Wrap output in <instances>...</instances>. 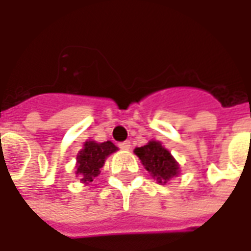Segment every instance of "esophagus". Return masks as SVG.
Returning <instances> with one entry per match:
<instances>
[{
	"instance_id": "obj_1",
	"label": "esophagus",
	"mask_w": 251,
	"mask_h": 251,
	"mask_svg": "<svg viewBox=\"0 0 251 251\" xmlns=\"http://www.w3.org/2000/svg\"><path fill=\"white\" fill-rule=\"evenodd\" d=\"M118 147L121 148V149H124V151H129L130 149V141H124V142H120L118 144Z\"/></svg>"
}]
</instances>
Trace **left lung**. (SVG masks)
<instances>
[{"instance_id": "1", "label": "left lung", "mask_w": 251, "mask_h": 251, "mask_svg": "<svg viewBox=\"0 0 251 251\" xmlns=\"http://www.w3.org/2000/svg\"><path fill=\"white\" fill-rule=\"evenodd\" d=\"M134 153L140 157L153 179L157 180L160 184H165L169 179L179 174V164L175 161L165 148L161 147L160 142L151 141L148 145L136 148Z\"/></svg>"}]
</instances>
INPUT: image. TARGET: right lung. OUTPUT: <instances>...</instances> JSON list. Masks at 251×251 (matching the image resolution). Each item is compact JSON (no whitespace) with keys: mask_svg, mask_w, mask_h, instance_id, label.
Instances as JSON below:
<instances>
[{"mask_svg":"<svg viewBox=\"0 0 251 251\" xmlns=\"http://www.w3.org/2000/svg\"><path fill=\"white\" fill-rule=\"evenodd\" d=\"M115 151L117 147L111 141L100 142V144L94 141L86 142L84 148L77 154L76 174L80 176L83 183L93 181L100 172L106 157Z\"/></svg>","mask_w":251,"mask_h":251,"instance_id":"1","label":"right lung"}]
</instances>
